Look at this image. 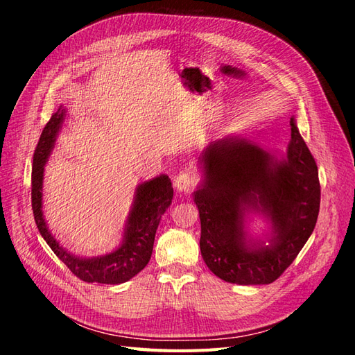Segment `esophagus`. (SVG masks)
<instances>
[{
	"instance_id": "esophagus-1",
	"label": "esophagus",
	"mask_w": 355,
	"mask_h": 355,
	"mask_svg": "<svg viewBox=\"0 0 355 355\" xmlns=\"http://www.w3.org/2000/svg\"><path fill=\"white\" fill-rule=\"evenodd\" d=\"M196 184H198V180L190 173V171H182V173H180L174 180V186L178 191L189 193Z\"/></svg>"
}]
</instances>
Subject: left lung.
<instances>
[{
  "label": "left lung",
  "instance_id": "8db88e82",
  "mask_svg": "<svg viewBox=\"0 0 355 355\" xmlns=\"http://www.w3.org/2000/svg\"><path fill=\"white\" fill-rule=\"evenodd\" d=\"M286 157L246 140L227 137L202 153L203 184L194 191L200 216L205 264L228 283L268 284L277 280L311 236L320 209L314 157L295 119ZM249 210L272 221L270 245L252 244L243 221Z\"/></svg>",
  "mask_w": 355,
  "mask_h": 355
}]
</instances>
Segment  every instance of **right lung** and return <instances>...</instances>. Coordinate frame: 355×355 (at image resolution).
<instances>
[{"mask_svg":"<svg viewBox=\"0 0 355 355\" xmlns=\"http://www.w3.org/2000/svg\"><path fill=\"white\" fill-rule=\"evenodd\" d=\"M64 107H59L51 119L45 125L40 141L33 153L32 165V211L37 227L45 242L51 248L63 264L69 268L76 277L87 283L119 284L128 282L139 274L150 261L155 234L164 212L171 205L174 196L171 180L166 175H159L146 181L135 190L134 203L125 224L123 240L121 246L110 254L79 258L67 252L49 232L42 215V178L44 165L55 141L64 119Z\"/></svg>","mask_w":355,"mask_h":355,"instance_id":"1","label":"right lung"}]
</instances>
